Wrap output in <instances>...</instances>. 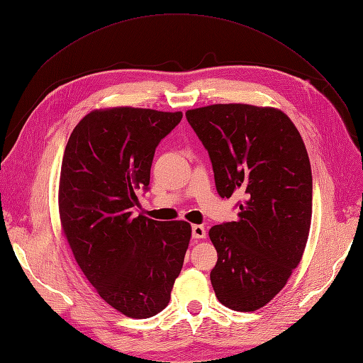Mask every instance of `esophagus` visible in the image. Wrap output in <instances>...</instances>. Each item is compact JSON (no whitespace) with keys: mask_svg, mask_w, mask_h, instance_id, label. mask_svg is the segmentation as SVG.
<instances>
[{"mask_svg":"<svg viewBox=\"0 0 363 363\" xmlns=\"http://www.w3.org/2000/svg\"><path fill=\"white\" fill-rule=\"evenodd\" d=\"M192 238L194 239H204L206 238V228H204V225L194 224L192 225Z\"/></svg>","mask_w":363,"mask_h":363,"instance_id":"1","label":"esophagus"}]
</instances>
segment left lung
<instances>
[{"label": "left lung", "instance_id": "8db88e82", "mask_svg": "<svg viewBox=\"0 0 363 363\" xmlns=\"http://www.w3.org/2000/svg\"><path fill=\"white\" fill-rule=\"evenodd\" d=\"M208 151L223 199L242 196L238 219L208 230L216 298L228 309L268 304L298 267L312 221V171L300 131L276 107L212 104L186 112Z\"/></svg>", "mask_w": 363, "mask_h": 363}]
</instances>
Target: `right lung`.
Listing matches in <instances>:
<instances>
[{
	"label": "right lung",
	"mask_w": 363,
	"mask_h": 363,
	"mask_svg": "<svg viewBox=\"0 0 363 363\" xmlns=\"http://www.w3.org/2000/svg\"><path fill=\"white\" fill-rule=\"evenodd\" d=\"M182 112L107 107L75 125L62 159L59 216L77 265L98 295L128 318L168 306L192 228L131 212L150 184L156 147Z\"/></svg>",
	"instance_id": "add662e5"
}]
</instances>
